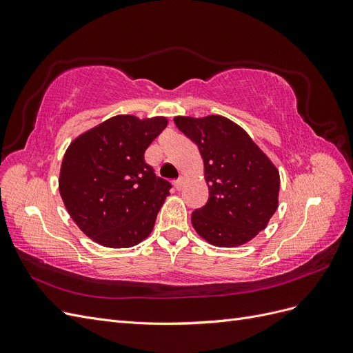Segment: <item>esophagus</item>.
Instances as JSON below:
<instances>
[{
	"label": "esophagus",
	"mask_w": 353,
	"mask_h": 353,
	"mask_svg": "<svg viewBox=\"0 0 353 353\" xmlns=\"http://www.w3.org/2000/svg\"><path fill=\"white\" fill-rule=\"evenodd\" d=\"M184 183H185V179L183 178V176H181V178H178L176 181H175V183H174V185H175V188L179 191L181 188H183L184 187Z\"/></svg>",
	"instance_id": "1"
}]
</instances>
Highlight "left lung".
I'll list each match as a JSON object with an SVG mask.
<instances>
[{"label": "left lung", "instance_id": "obj_1", "mask_svg": "<svg viewBox=\"0 0 353 353\" xmlns=\"http://www.w3.org/2000/svg\"><path fill=\"white\" fill-rule=\"evenodd\" d=\"M205 163L209 200L191 215L201 239L237 248L265 230L279 208L280 172L241 126L227 117L175 116Z\"/></svg>", "mask_w": 353, "mask_h": 353}]
</instances>
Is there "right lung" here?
Returning <instances> with one entry per match:
<instances>
[{
	"mask_svg": "<svg viewBox=\"0 0 353 353\" xmlns=\"http://www.w3.org/2000/svg\"><path fill=\"white\" fill-rule=\"evenodd\" d=\"M168 125L163 116L117 114L74 138L63 156L59 190L70 218L92 241L126 249L153 231L169 196L144 153Z\"/></svg>",
	"mask_w": 353,
	"mask_h": 353,
	"instance_id": "1",
	"label": "right lung"
}]
</instances>
